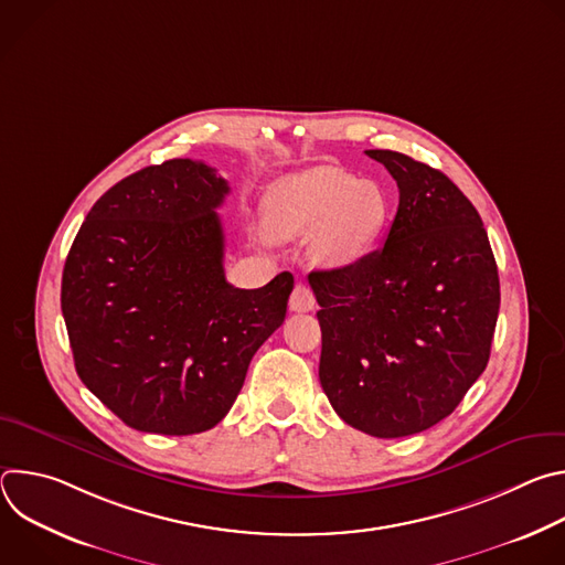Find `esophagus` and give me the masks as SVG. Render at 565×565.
Returning a JSON list of instances; mask_svg holds the SVG:
<instances>
[{"label": "esophagus", "instance_id": "1", "mask_svg": "<svg viewBox=\"0 0 565 565\" xmlns=\"http://www.w3.org/2000/svg\"><path fill=\"white\" fill-rule=\"evenodd\" d=\"M312 306H315L312 290L303 284H297L292 295H290V310L292 312H308V310H312Z\"/></svg>", "mask_w": 565, "mask_h": 565}]
</instances>
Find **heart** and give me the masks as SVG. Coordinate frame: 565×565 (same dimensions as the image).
<instances>
[{"label": "heart", "instance_id": "1", "mask_svg": "<svg viewBox=\"0 0 565 565\" xmlns=\"http://www.w3.org/2000/svg\"><path fill=\"white\" fill-rule=\"evenodd\" d=\"M391 212L386 192L373 181L338 168H315L284 179L266 199V225L273 236L308 238L324 266L360 259L382 232Z\"/></svg>", "mask_w": 565, "mask_h": 565}]
</instances>
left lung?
<instances>
[{"label":"left lung","mask_w":565,"mask_h":565,"mask_svg":"<svg viewBox=\"0 0 565 565\" xmlns=\"http://www.w3.org/2000/svg\"><path fill=\"white\" fill-rule=\"evenodd\" d=\"M366 156L399 203L380 250L308 275L319 382L347 425L402 438L447 418L486 371L501 286L476 207L443 172L399 151Z\"/></svg>","instance_id":"1"}]
</instances>
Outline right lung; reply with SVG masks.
Masks as SVG:
<instances>
[{"label":"right lung","instance_id":"obj_1","mask_svg":"<svg viewBox=\"0 0 565 565\" xmlns=\"http://www.w3.org/2000/svg\"><path fill=\"white\" fill-rule=\"evenodd\" d=\"M227 192L205 163L166 160L107 190L75 234L62 273L75 371L131 429L218 425L284 324L290 273L255 290L225 281L216 207Z\"/></svg>","mask_w":565,"mask_h":565}]
</instances>
